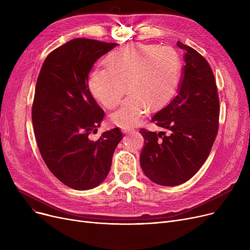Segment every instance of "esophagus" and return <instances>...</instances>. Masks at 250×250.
<instances>
[{
    "label": "esophagus",
    "instance_id": "obj_1",
    "mask_svg": "<svg viewBox=\"0 0 250 250\" xmlns=\"http://www.w3.org/2000/svg\"><path fill=\"white\" fill-rule=\"evenodd\" d=\"M135 130V128L134 127H123L122 128V132L124 133V134H129V133H133Z\"/></svg>",
    "mask_w": 250,
    "mask_h": 250
}]
</instances>
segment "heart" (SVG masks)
Returning a JSON list of instances; mask_svg holds the SVG:
<instances>
[{
  "label": "heart",
  "mask_w": 250,
  "mask_h": 250,
  "mask_svg": "<svg viewBox=\"0 0 250 250\" xmlns=\"http://www.w3.org/2000/svg\"><path fill=\"white\" fill-rule=\"evenodd\" d=\"M105 65L91 73L89 90L104 107L112 108L127 83L130 94L110 114V121L123 127L139 124L150 104L159 107L166 103L179 84L180 59L170 46L128 44L111 52Z\"/></svg>",
  "instance_id": "obj_1"
}]
</instances>
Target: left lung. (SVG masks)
Listing matches in <instances>:
<instances>
[{"label":"left lung","instance_id":"obj_1","mask_svg":"<svg viewBox=\"0 0 250 250\" xmlns=\"http://www.w3.org/2000/svg\"><path fill=\"white\" fill-rule=\"evenodd\" d=\"M177 46L186 51L178 92L151 120L168 134L140 129L145 140L141 167L148 178L164 187L179 186L199 171L219 128L220 101L211 65L192 47L180 42Z\"/></svg>","mask_w":250,"mask_h":250}]
</instances>
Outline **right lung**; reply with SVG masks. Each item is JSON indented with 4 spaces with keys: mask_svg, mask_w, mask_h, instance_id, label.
I'll use <instances>...</instances> for the list:
<instances>
[{
    "mask_svg": "<svg viewBox=\"0 0 250 250\" xmlns=\"http://www.w3.org/2000/svg\"><path fill=\"white\" fill-rule=\"evenodd\" d=\"M117 43L75 38L52 50L39 72L32 104L37 146L50 172L67 187L86 190L106 178L121 129L97 133L104 111L88 87L93 63Z\"/></svg>",
    "mask_w": 250,
    "mask_h": 250,
    "instance_id": "add662e5",
    "label": "right lung"
}]
</instances>
